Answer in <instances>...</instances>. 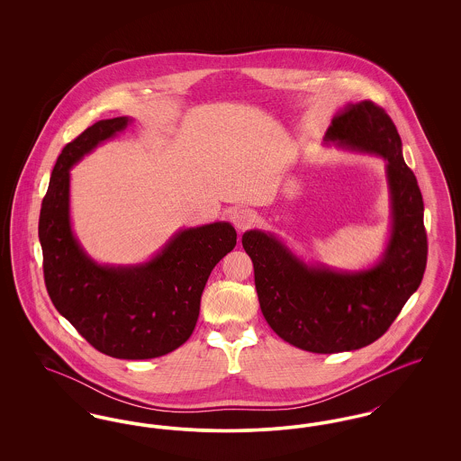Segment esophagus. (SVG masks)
I'll return each mask as SVG.
<instances>
[{"label":"esophagus","instance_id":"esophagus-1","mask_svg":"<svg viewBox=\"0 0 461 461\" xmlns=\"http://www.w3.org/2000/svg\"><path fill=\"white\" fill-rule=\"evenodd\" d=\"M230 220L235 224L237 230L245 231V230H249L250 226H254L256 214H254L252 211H249V209H235V211L231 212V218H230Z\"/></svg>","mask_w":461,"mask_h":461}]
</instances>
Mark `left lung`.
I'll use <instances>...</instances> for the list:
<instances>
[{"instance_id":"obj_1","label":"left lung","mask_w":461,"mask_h":461,"mask_svg":"<svg viewBox=\"0 0 461 461\" xmlns=\"http://www.w3.org/2000/svg\"><path fill=\"white\" fill-rule=\"evenodd\" d=\"M325 141L387 160L393 228L382 259L354 273L307 266L261 230L245 231L241 245L267 325L299 349L333 354L370 346L389 330L421 284L429 245L417 177L387 112L370 100L349 104L331 119Z\"/></svg>"}]
</instances>
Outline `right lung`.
I'll use <instances>...</instances> for the list:
<instances>
[{
  "label": "right lung",
  "mask_w": 461,
  "mask_h": 461,
  "mask_svg": "<svg viewBox=\"0 0 461 461\" xmlns=\"http://www.w3.org/2000/svg\"><path fill=\"white\" fill-rule=\"evenodd\" d=\"M128 124V117L98 121L67 143L41 203L40 241L46 290L70 325L96 351L119 359H152L190 339L203 286L237 245V231L224 221L203 224L177 231L149 263H95L70 228L68 171Z\"/></svg>",
  "instance_id": "right-lung-1"
}]
</instances>
